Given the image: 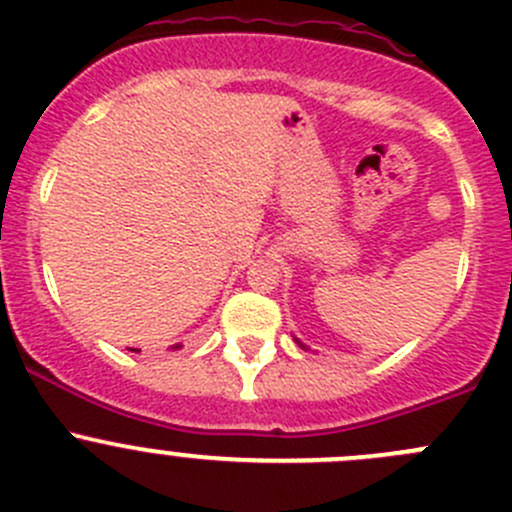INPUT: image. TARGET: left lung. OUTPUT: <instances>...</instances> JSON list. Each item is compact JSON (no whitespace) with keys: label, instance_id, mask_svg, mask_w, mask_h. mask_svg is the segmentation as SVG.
Masks as SVG:
<instances>
[{"label":"left lung","instance_id":"1","mask_svg":"<svg viewBox=\"0 0 512 512\" xmlns=\"http://www.w3.org/2000/svg\"><path fill=\"white\" fill-rule=\"evenodd\" d=\"M294 342H297V344H299V347H302V349H307V347H304V344H302V342H299V339H294Z\"/></svg>","mask_w":512,"mask_h":512}]
</instances>
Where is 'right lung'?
Here are the masks:
<instances>
[{"mask_svg": "<svg viewBox=\"0 0 512 512\" xmlns=\"http://www.w3.org/2000/svg\"><path fill=\"white\" fill-rule=\"evenodd\" d=\"M180 347H183V344H173V347H170V349H180ZM131 352H138V349H131Z\"/></svg>", "mask_w": 512, "mask_h": 512, "instance_id": "right-lung-1", "label": "right lung"}]
</instances>
